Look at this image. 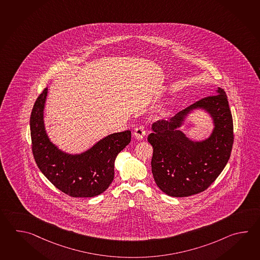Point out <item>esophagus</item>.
Here are the masks:
<instances>
[{"mask_svg":"<svg viewBox=\"0 0 260 260\" xmlns=\"http://www.w3.org/2000/svg\"><path fill=\"white\" fill-rule=\"evenodd\" d=\"M145 134H146V132H145V129H144V127L143 126L136 127L134 129V133H133V135L135 136V138L137 139V140H142L144 137Z\"/></svg>","mask_w":260,"mask_h":260,"instance_id":"34e87169","label":"esophagus"}]
</instances>
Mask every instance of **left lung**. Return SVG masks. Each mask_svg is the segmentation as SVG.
<instances>
[{
	"label": "left lung",
	"instance_id": "obj_1",
	"mask_svg": "<svg viewBox=\"0 0 260 260\" xmlns=\"http://www.w3.org/2000/svg\"><path fill=\"white\" fill-rule=\"evenodd\" d=\"M196 110L212 117V134L191 140L179 128ZM148 142L154 148L152 173L159 189L168 196L186 197L207 190L228 163L233 144V123L228 98L221 88L196 102L170 120L152 125Z\"/></svg>",
	"mask_w": 260,
	"mask_h": 260
}]
</instances>
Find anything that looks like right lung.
Masks as SVG:
<instances>
[{"mask_svg":"<svg viewBox=\"0 0 260 260\" xmlns=\"http://www.w3.org/2000/svg\"><path fill=\"white\" fill-rule=\"evenodd\" d=\"M48 88L38 97L30 116L32 153L43 175L72 197L99 196L114 180L118 153L131 143L132 133H112L80 154H69L50 140L44 125Z\"/></svg>","mask_w":260,"mask_h":260,"instance_id":"obj_1","label":"right lung"}]
</instances>
